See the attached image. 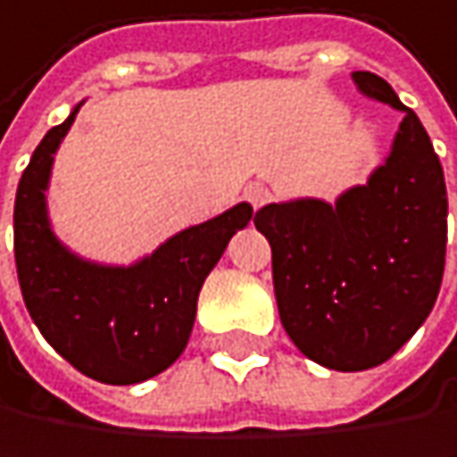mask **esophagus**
Listing matches in <instances>:
<instances>
[{"label":"esophagus","instance_id":"obj_1","mask_svg":"<svg viewBox=\"0 0 457 457\" xmlns=\"http://www.w3.org/2000/svg\"><path fill=\"white\" fill-rule=\"evenodd\" d=\"M245 199L258 210V207H263V204L269 202V188H266L263 183H250V186L245 188Z\"/></svg>","mask_w":457,"mask_h":457}]
</instances>
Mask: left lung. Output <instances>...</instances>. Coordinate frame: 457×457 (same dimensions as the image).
Returning <instances> with one entry per match:
<instances>
[{"label":"left lung","instance_id":"left-lung-1","mask_svg":"<svg viewBox=\"0 0 457 457\" xmlns=\"http://www.w3.org/2000/svg\"><path fill=\"white\" fill-rule=\"evenodd\" d=\"M356 87L402 112L391 154L336 204H266L282 328L314 361L356 372L391 359L431 314L447 245V188L428 132L391 85L353 71Z\"/></svg>","mask_w":457,"mask_h":457}]
</instances>
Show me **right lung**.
I'll list each match as a JSON object with an SVG mask.
<instances>
[{
    "label": "right lung",
    "instance_id": "add662e5",
    "mask_svg": "<svg viewBox=\"0 0 457 457\" xmlns=\"http://www.w3.org/2000/svg\"><path fill=\"white\" fill-rule=\"evenodd\" d=\"M53 127L37 145L15 194V269L23 303L47 343L82 375L129 386L167 370L186 348L199 290L228 239L247 226V202L167 239L135 266H98L69 253L47 220L53 154L74 124Z\"/></svg>",
    "mask_w": 457,
    "mask_h": 457
}]
</instances>
